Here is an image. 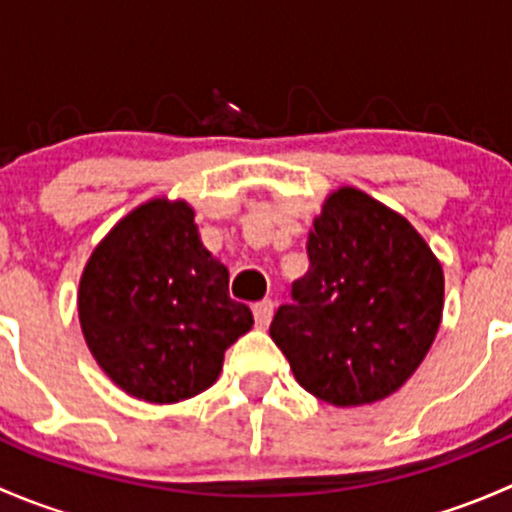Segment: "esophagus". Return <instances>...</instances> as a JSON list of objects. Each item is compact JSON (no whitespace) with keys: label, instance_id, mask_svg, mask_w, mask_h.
I'll return each mask as SVG.
<instances>
[{"label":"esophagus","instance_id":"1","mask_svg":"<svg viewBox=\"0 0 512 512\" xmlns=\"http://www.w3.org/2000/svg\"><path fill=\"white\" fill-rule=\"evenodd\" d=\"M252 314H255V327L257 329H267L272 322V314H275V302L272 299H262L252 307Z\"/></svg>","mask_w":512,"mask_h":512}]
</instances>
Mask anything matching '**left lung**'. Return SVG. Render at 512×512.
<instances>
[{
  "label": "left lung",
  "mask_w": 512,
  "mask_h": 512,
  "mask_svg": "<svg viewBox=\"0 0 512 512\" xmlns=\"http://www.w3.org/2000/svg\"><path fill=\"white\" fill-rule=\"evenodd\" d=\"M307 255V275L272 319V342L317 399L334 406L386 399L436 339L441 262L404 215L356 188L324 200Z\"/></svg>",
  "instance_id": "obj_1"
}]
</instances>
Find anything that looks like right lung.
Returning a JSON list of instances; mask_svg holds the SVG:
<instances>
[{
  "instance_id": "obj_1",
  "label": "right lung",
  "mask_w": 512,
  "mask_h": 512,
  "mask_svg": "<svg viewBox=\"0 0 512 512\" xmlns=\"http://www.w3.org/2000/svg\"><path fill=\"white\" fill-rule=\"evenodd\" d=\"M227 285L193 208L148 200L91 252L79 285L81 332L118 389L175 404L213 386L225 349L252 329L250 307L230 299Z\"/></svg>"
}]
</instances>
